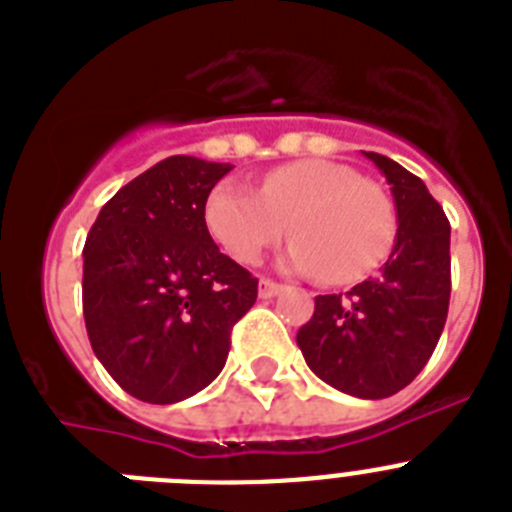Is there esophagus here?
<instances>
[{
    "mask_svg": "<svg viewBox=\"0 0 512 512\" xmlns=\"http://www.w3.org/2000/svg\"><path fill=\"white\" fill-rule=\"evenodd\" d=\"M282 292V284L271 282V279H261L259 282V297L261 300H271V297H277Z\"/></svg>",
    "mask_w": 512,
    "mask_h": 512,
    "instance_id": "34e87169",
    "label": "esophagus"
}]
</instances>
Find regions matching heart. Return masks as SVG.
<instances>
[{
    "instance_id": "heart-1",
    "label": "heart",
    "mask_w": 512,
    "mask_h": 512,
    "mask_svg": "<svg viewBox=\"0 0 512 512\" xmlns=\"http://www.w3.org/2000/svg\"><path fill=\"white\" fill-rule=\"evenodd\" d=\"M295 241L282 269L351 284L372 274L395 241V207L351 166L307 158L266 174L261 194L225 179L205 202V225L215 243L241 264H253L287 233Z\"/></svg>"
}]
</instances>
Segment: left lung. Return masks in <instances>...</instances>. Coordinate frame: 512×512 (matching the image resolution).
Returning a JSON list of instances; mask_svg holds the SVG:
<instances>
[{
    "mask_svg": "<svg viewBox=\"0 0 512 512\" xmlns=\"http://www.w3.org/2000/svg\"><path fill=\"white\" fill-rule=\"evenodd\" d=\"M364 156L390 184L397 235L377 277L346 295H318L297 333L307 366L325 384L382 400L420 374L446 325L451 295V225L428 187L379 153Z\"/></svg>",
    "mask_w": 512,
    "mask_h": 512,
    "instance_id": "obj_1",
    "label": "left lung"
}]
</instances>
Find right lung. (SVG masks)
<instances>
[{
  "label": "right lung",
  "mask_w": 512,
  "mask_h": 512,
  "mask_svg": "<svg viewBox=\"0 0 512 512\" xmlns=\"http://www.w3.org/2000/svg\"><path fill=\"white\" fill-rule=\"evenodd\" d=\"M233 169L169 156L99 210L84 246V323L94 356L128 395L171 405L223 372L230 330L259 282L215 246L205 202Z\"/></svg>",
  "instance_id": "add662e5"
}]
</instances>
